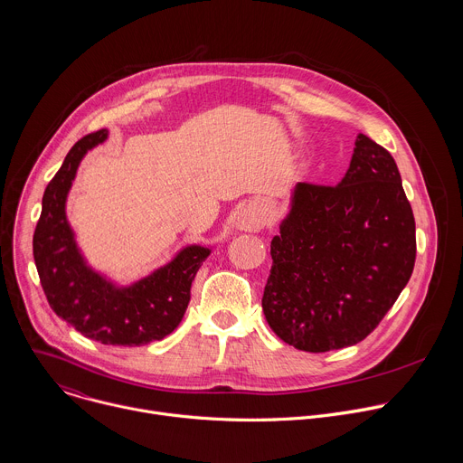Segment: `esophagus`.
I'll return each mask as SVG.
<instances>
[{
    "label": "esophagus",
    "mask_w": 463,
    "mask_h": 463,
    "mask_svg": "<svg viewBox=\"0 0 463 463\" xmlns=\"http://www.w3.org/2000/svg\"><path fill=\"white\" fill-rule=\"evenodd\" d=\"M238 223H240V227L245 229V231H258V229H261V225H263L261 218L256 216V214H245V216H241V218L238 220Z\"/></svg>",
    "instance_id": "obj_1"
}]
</instances>
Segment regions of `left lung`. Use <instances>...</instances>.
I'll list each match as a JSON object with an SVG mask.
<instances>
[{"label": "left lung", "mask_w": 463, "mask_h": 463, "mask_svg": "<svg viewBox=\"0 0 463 463\" xmlns=\"http://www.w3.org/2000/svg\"><path fill=\"white\" fill-rule=\"evenodd\" d=\"M261 307L297 350L322 354L366 339L411 280L416 222L388 150L359 134L343 181L298 183Z\"/></svg>", "instance_id": "8db88e82"}]
</instances>
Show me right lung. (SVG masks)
I'll return each instance as SVG.
<instances>
[{
	"label": "right lung",
	"mask_w": 463,
	"mask_h": 463,
	"mask_svg": "<svg viewBox=\"0 0 463 463\" xmlns=\"http://www.w3.org/2000/svg\"><path fill=\"white\" fill-rule=\"evenodd\" d=\"M106 137L108 129L82 137L49 181L33 254L47 302L61 320L102 345L143 346L165 339L179 326L192 280L211 249L188 245L166 266L126 288H117L88 266L65 216V200L82 157Z\"/></svg>",
	"instance_id": "right-lung-1"
}]
</instances>
